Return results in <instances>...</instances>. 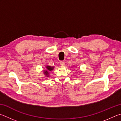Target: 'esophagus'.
Instances as JSON below:
<instances>
[{"instance_id":"1","label":"esophagus","mask_w":121,"mask_h":121,"mask_svg":"<svg viewBox=\"0 0 121 121\" xmlns=\"http://www.w3.org/2000/svg\"><path fill=\"white\" fill-rule=\"evenodd\" d=\"M64 65H65L64 62H63V61H62V62H60V65L61 66H64Z\"/></svg>"}]
</instances>
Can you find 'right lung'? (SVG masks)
I'll return each instance as SVG.
<instances>
[{
    "label": "right lung",
    "instance_id": "obj_1",
    "mask_svg": "<svg viewBox=\"0 0 121 121\" xmlns=\"http://www.w3.org/2000/svg\"><path fill=\"white\" fill-rule=\"evenodd\" d=\"M54 69V66L51 67L50 66H48V65H47L46 66V68L44 69V70H43V72L44 76H46V77H49L50 76L49 75V72L52 71Z\"/></svg>",
    "mask_w": 121,
    "mask_h": 121
}]
</instances>
